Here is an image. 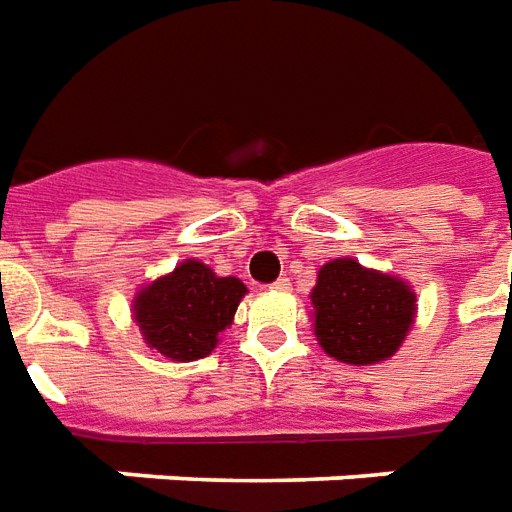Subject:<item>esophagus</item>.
Segmentation results:
<instances>
[{"instance_id": "obj_1", "label": "esophagus", "mask_w": 512, "mask_h": 512, "mask_svg": "<svg viewBox=\"0 0 512 512\" xmlns=\"http://www.w3.org/2000/svg\"><path fill=\"white\" fill-rule=\"evenodd\" d=\"M272 292H289L292 289V283H289V278H278V281L270 283Z\"/></svg>"}]
</instances>
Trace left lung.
Returning <instances> with one entry per match:
<instances>
[{
	"mask_svg": "<svg viewBox=\"0 0 512 512\" xmlns=\"http://www.w3.org/2000/svg\"><path fill=\"white\" fill-rule=\"evenodd\" d=\"M313 330L324 352L349 365H374L398 352L414 324V292L401 278L335 259L311 292Z\"/></svg>",
	"mask_w": 512,
	"mask_h": 512,
	"instance_id": "1",
	"label": "left lung"
}]
</instances>
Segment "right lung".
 <instances>
[{
  "mask_svg": "<svg viewBox=\"0 0 512 512\" xmlns=\"http://www.w3.org/2000/svg\"><path fill=\"white\" fill-rule=\"evenodd\" d=\"M245 292L240 278H218L207 264L188 259L136 294L133 319L149 349L190 363L218 346Z\"/></svg>",
  "mask_w": 512,
  "mask_h": 512,
  "instance_id": "add662e5",
  "label": "right lung"
}]
</instances>
